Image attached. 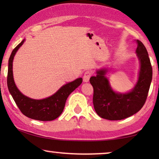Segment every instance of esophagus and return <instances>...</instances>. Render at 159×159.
Masks as SVG:
<instances>
[{"label": "esophagus", "instance_id": "34e87169", "mask_svg": "<svg viewBox=\"0 0 159 159\" xmlns=\"http://www.w3.org/2000/svg\"><path fill=\"white\" fill-rule=\"evenodd\" d=\"M91 75H92V74H91V72L90 71H86L85 72L84 75H83V81L84 82L89 81Z\"/></svg>", "mask_w": 159, "mask_h": 159}]
</instances>
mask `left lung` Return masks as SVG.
Instances as JSON below:
<instances>
[{
  "label": "left lung",
  "instance_id": "8db88e82",
  "mask_svg": "<svg viewBox=\"0 0 159 159\" xmlns=\"http://www.w3.org/2000/svg\"><path fill=\"white\" fill-rule=\"evenodd\" d=\"M137 43L140 69L138 82L130 92H115L105 76L107 69L98 70L96 76L90 79L94 90V109L101 118L111 120L124 119L138 112L146 102L152 80V67L146 48L139 40Z\"/></svg>",
  "mask_w": 159,
  "mask_h": 159
}]
</instances>
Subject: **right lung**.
<instances>
[{"label":"right lung","instance_id":"add662e5","mask_svg":"<svg viewBox=\"0 0 159 159\" xmlns=\"http://www.w3.org/2000/svg\"><path fill=\"white\" fill-rule=\"evenodd\" d=\"M24 39L12 50L8 61L7 71V88L18 108L22 114L34 120L48 121L55 120L62 113L66 99L73 91L81 84L82 78L66 83L59 89L54 95L43 99H34L23 95L16 86L12 72L13 59L17 51L23 45Z\"/></svg>","mask_w":159,"mask_h":159}]
</instances>
